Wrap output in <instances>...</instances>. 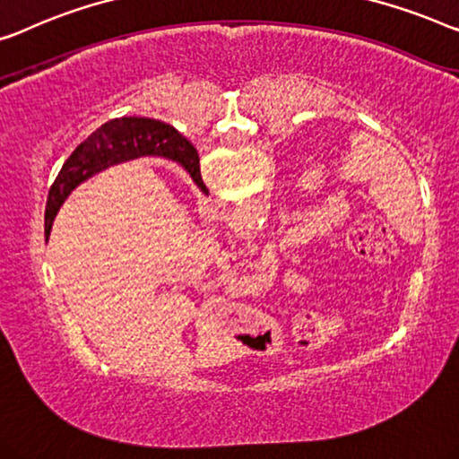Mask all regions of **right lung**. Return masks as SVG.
Masks as SVG:
<instances>
[{
    "label": "right lung",
    "mask_w": 459,
    "mask_h": 459,
    "mask_svg": "<svg viewBox=\"0 0 459 459\" xmlns=\"http://www.w3.org/2000/svg\"><path fill=\"white\" fill-rule=\"evenodd\" d=\"M138 157H165L184 168L201 192L209 195L201 178L198 152L174 126L151 117H116L97 128L65 159L62 171L53 182L45 209V234L70 192L99 171Z\"/></svg>",
    "instance_id": "right-lung-1"
}]
</instances>
